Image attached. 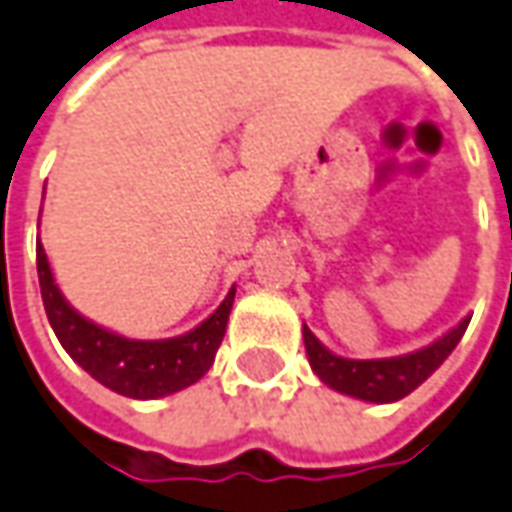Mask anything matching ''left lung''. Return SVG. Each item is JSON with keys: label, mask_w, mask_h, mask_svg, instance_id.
I'll list each match as a JSON object with an SVG mask.
<instances>
[{"label": "left lung", "mask_w": 512, "mask_h": 512, "mask_svg": "<svg viewBox=\"0 0 512 512\" xmlns=\"http://www.w3.org/2000/svg\"><path fill=\"white\" fill-rule=\"evenodd\" d=\"M471 319H462L457 328H451L429 347L409 353V356L398 358H373V361H356V358L333 356L330 350H325L319 339L311 330H302L305 339V350H308V361L314 367V373L333 387L336 392L353 395L361 401L389 403L406 398L412 389H417L426 378H429L457 347L462 339V333L468 328Z\"/></svg>", "instance_id": "1"}]
</instances>
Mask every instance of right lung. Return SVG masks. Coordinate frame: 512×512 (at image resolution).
Listing matches in <instances>:
<instances>
[{"mask_svg": "<svg viewBox=\"0 0 512 512\" xmlns=\"http://www.w3.org/2000/svg\"><path fill=\"white\" fill-rule=\"evenodd\" d=\"M36 266L44 311L58 342L64 344L66 353L103 387L114 389L125 398L148 401V398H162V395L196 384L212 367L221 339L227 333L235 288L229 291L227 300L218 305V311L207 322H201L196 330L176 339H162V342H137V339H125L100 328L66 305L58 285L52 280L41 241L36 243Z\"/></svg>", "mask_w": 512, "mask_h": 512, "instance_id": "right-lung-1", "label": "right lung"}]
</instances>
